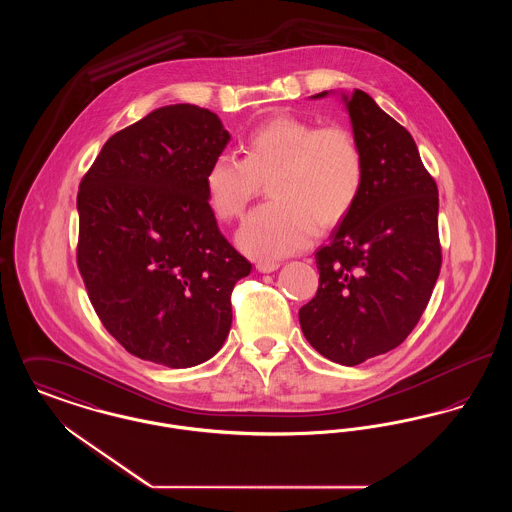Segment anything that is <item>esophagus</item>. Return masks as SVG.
Wrapping results in <instances>:
<instances>
[{"label":"esophagus","mask_w":512,"mask_h":512,"mask_svg":"<svg viewBox=\"0 0 512 512\" xmlns=\"http://www.w3.org/2000/svg\"><path fill=\"white\" fill-rule=\"evenodd\" d=\"M278 267H280L278 263H257V270H259V272H263V274H267V272H274Z\"/></svg>","instance_id":"1"}]
</instances>
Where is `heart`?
I'll list each match as a JSON object with an SVG mask.
<instances>
[{"mask_svg": "<svg viewBox=\"0 0 512 512\" xmlns=\"http://www.w3.org/2000/svg\"><path fill=\"white\" fill-rule=\"evenodd\" d=\"M242 159L220 153L205 172V192L217 219L244 217L267 182V205L245 220L238 245L249 257L274 261L307 247L315 224L328 230L355 207L365 161L355 136L338 124L276 115L242 142Z\"/></svg>", "mask_w": 512, "mask_h": 512, "instance_id": "1", "label": "heart"}]
</instances>
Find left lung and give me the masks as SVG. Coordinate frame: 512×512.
Returning a JSON list of instances; mask_svg holds the SVG:
<instances>
[{"instance_id":"left-lung-1","label":"left lung","mask_w":512,"mask_h":512,"mask_svg":"<svg viewBox=\"0 0 512 512\" xmlns=\"http://www.w3.org/2000/svg\"><path fill=\"white\" fill-rule=\"evenodd\" d=\"M341 98L365 182L315 253L317 295L299 309V322L320 355L355 366L401 345L430 301L441 268L439 197L409 130L363 90Z\"/></svg>"}]
</instances>
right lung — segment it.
I'll return each instance as SVG.
<instances>
[{
  "instance_id": "add662e5",
  "label": "right lung",
  "mask_w": 512,
  "mask_h": 512,
  "mask_svg": "<svg viewBox=\"0 0 512 512\" xmlns=\"http://www.w3.org/2000/svg\"><path fill=\"white\" fill-rule=\"evenodd\" d=\"M228 142L209 109L167 105L113 134L80 182L78 270L107 332L138 359L201 365L230 332V295L251 263L205 192Z\"/></svg>"
}]
</instances>
